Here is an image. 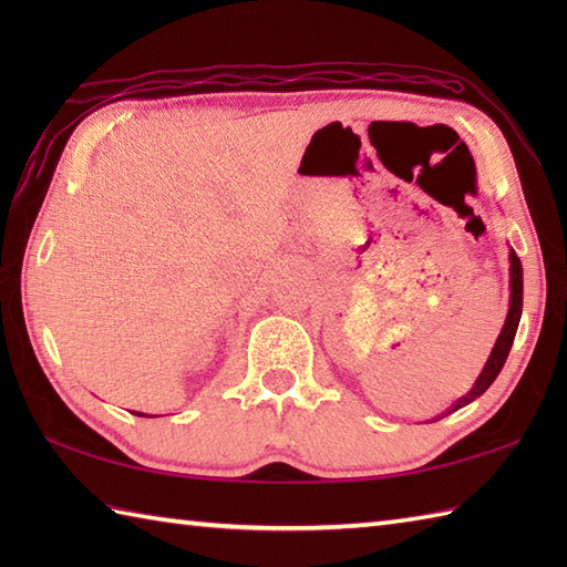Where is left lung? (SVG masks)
Listing matches in <instances>:
<instances>
[{"instance_id": "obj_1", "label": "left lung", "mask_w": 567, "mask_h": 567, "mask_svg": "<svg viewBox=\"0 0 567 567\" xmlns=\"http://www.w3.org/2000/svg\"><path fill=\"white\" fill-rule=\"evenodd\" d=\"M522 307H524V270H522V260L516 258L514 248H509V311H507V319H504V327L497 336L495 341V348H492V353L487 358V363L483 368V372H480L473 390H470L467 394H463L461 400H457L455 404H451L445 412H441L439 416H433L431 421H439L443 416H449L453 412H457V409L470 404L473 400H477L480 394H485V390L489 388L492 382L497 380V375L502 372L504 363H507V355L512 351V343H514V336H516V329H519V319H522ZM429 421V424H431Z\"/></svg>"}]
</instances>
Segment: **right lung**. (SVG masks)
Here are the masks:
<instances>
[{"mask_svg":"<svg viewBox=\"0 0 567 567\" xmlns=\"http://www.w3.org/2000/svg\"><path fill=\"white\" fill-rule=\"evenodd\" d=\"M134 414H138V416H148V414H141V412H134Z\"/></svg>","mask_w":567,"mask_h":567,"instance_id":"1","label":"right lung"}]
</instances>
